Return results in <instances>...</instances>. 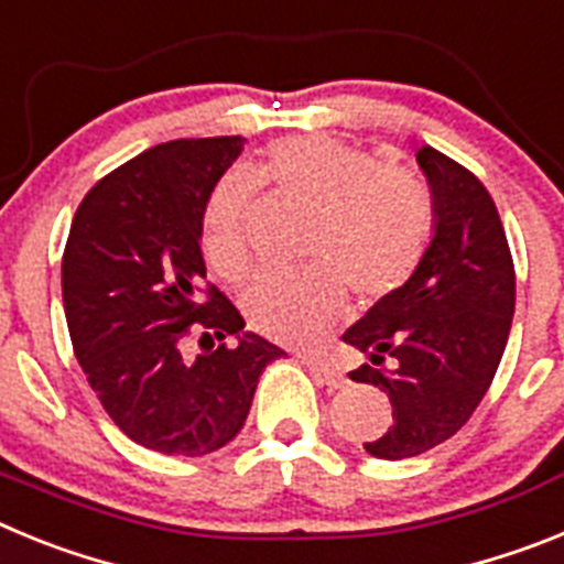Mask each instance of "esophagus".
Masks as SVG:
<instances>
[{
  "label": "esophagus",
  "mask_w": 564,
  "mask_h": 564,
  "mask_svg": "<svg viewBox=\"0 0 564 564\" xmlns=\"http://www.w3.org/2000/svg\"><path fill=\"white\" fill-rule=\"evenodd\" d=\"M301 364L306 366L317 383L326 386V389H343V386H346V375H343L335 364H326L321 357H301Z\"/></svg>",
  "instance_id": "34e87169"
}]
</instances>
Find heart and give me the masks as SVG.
<instances>
[{"mask_svg": "<svg viewBox=\"0 0 564 564\" xmlns=\"http://www.w3.org/2000/svg\"><path fill=\"white\" fill-rule=\"evenodd\" d=\"M258 177L286 198L321 207L306 272H267L243 295V312L261 335L306 346L346 306V286L377 301L411 281L434 235V198L425 181L391 166L366 147L323 133L289 135L263 150L254 175H221L200 218V247L227 281L252 267Z\"/></svg>", "mask_w": 564, "mask_h": 564, "instance_id": "obj_1", "label": "heart"}]
</instances>
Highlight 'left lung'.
<instances>
[{"label": "left lung", "instance_id": "left-lung-1", "mask_svg": "<svg viewBox=\"0 0 564 564\" xmlns=\"http://www.w3.org/2000/svg\"><path fill=\"white\" fill-rule=\"evenodd\" d=\"M417 164L437 213L429 252L343 335L369 357L351 380L391 400L389 431L364 443L380 459L417 457L468 423L497 375L517 301L506 229L482 181L429 144Z\"/></svg>", "mask_w": 564, "mask_h": 564}]
</instances>
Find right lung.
<instances>
[{
	"mask_svg": "<svg viewBox=\"0 0 564 564\" xmlns=\"http://www.w3.org/2000/svg\"><path fill=\"white\" fill-rule=\"evenodd\" d=\"M243 141L150 147L82 198L67 235L62 297L76 360L112 423L150 452H218L243 429L258 377L283 355L243 332L200 254L207 198ZM189 336L199 337L195 358Z\"/></svg>",
	"mask_w": 564,
	"mask_h": 564,
	"instance_id": "add662e5",
	"label": "right lung"
}]
</instances>
